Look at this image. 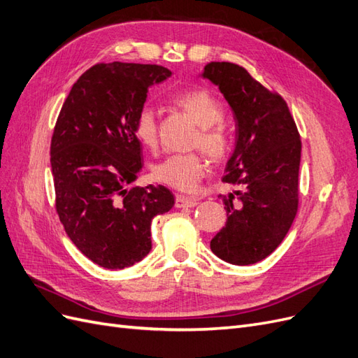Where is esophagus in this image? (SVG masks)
Wrapping results in <instances>:
<instances>
[{"mask_svg": "<svg viewBox=\"0 0 358 358\" xmlns=\"http://www.w3.org/2000/svg\"><path fill=\"white\" fill-rule=\"evenodd\" d=\"M199 204V200L194 199V197H185V196H176V201H175V206L178 209H182V208H196V206Z\"/></svg>", "mask_w": 358, "mask_h": 358, "instance_id": "1", "label": "esophagus"}]
</instances>
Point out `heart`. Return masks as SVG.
<instances>
[{"label":"heart","mask_w":358,"mask_h":358,"mask_svg":"<svg viewBox=\"0 0 358 358\" xmlns=\"http://www.w3.org/2000/svg\"><path fill=\"white\" fill-rule=\"evenodd\" d=\"M176 106L188 115L191 121L199 125V145L213 161H221L229 152V138L224 129L216 127L224 117L222 107L215 96L206 91L194 90L176 95L173 99ZM136 136L146 148H154L158 140L157 115L150 107H143L136 117ZM206 173V162L200 154L170 155L154 166L155 180L179 191H194Z\"/></svg>","instance_id":"heart-1"}]
</instances>
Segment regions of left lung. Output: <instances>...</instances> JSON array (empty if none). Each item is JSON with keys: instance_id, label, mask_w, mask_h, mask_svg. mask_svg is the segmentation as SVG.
<instances>
[{"instance_id": "1", "label": "left lung", "mask_w": 358, "mask_h": 358, "mask_svg": "<svg viewBox=\"0 0 358 358\" xmlns=\"http://www.w3.org/2000/svg\"><path fill=\"white\" fill-rule=\"evenodd\" d=\"M200 78L218 86L234 117V148L222 182L237 189L221 196L227 222L210 249L230 264H254L280 245L297 213L300 136L282 96L243 67L210 62Z\"/></svg>"}]
</instances>
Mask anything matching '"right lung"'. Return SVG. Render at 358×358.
<instances>
[{
    "label": "right lung",
    "instance_id": "1",
    "mask_svg": "<svg viewBox=\"0 0 358 358\" xmlns=\"http://www.w3.org/2000/svg\"><path fill=\"white\" fill-rule=\"evenodd\" d=\"M171 74L154 64H96L59 112L50 145L59 221L76 248L104 268L142 262L152 249V220L175 206L166 187H128L143 169L137 113L150 86Z\"/></svg>",
    "mask_w": 358,
    "mask_h": 358
}]
</instances>
